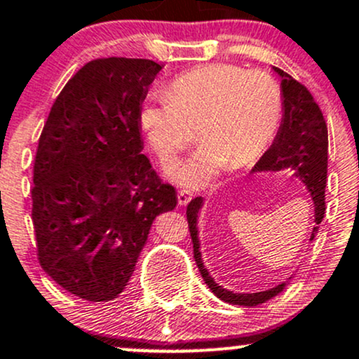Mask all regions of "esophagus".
<instances>
[{"instance_id":"obj_1","label":"esophagus","mask_w":359,"mask_h":359,"mask_svg":"<svg viewBox=\"0 0 359 359\" xmlns=\"http://www.w3.org/2000/svg\"><path fill=\"white\" fill-rule=\"evenodd\" d=\"M191 198H193V195L188 191V189H180V191H178V203L181 206L188 205L189 201H191Z\"/></svg>"}]
</instances>
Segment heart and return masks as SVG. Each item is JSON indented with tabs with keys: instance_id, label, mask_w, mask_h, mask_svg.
I'll list each match as a JSON object with an SVG mask.
<instances>
[{
	"instance_id": "heart-1",
	"label": "heart",
	"mask_w": 359,
	"mask_h": 359,
	"mask_svg": "<svg viewBox=\"0 0 359 359\" xmlns=\"http://www.w3.org/2000/svg\"><path fill=\"white\" fill-rule=\"evenodd\" d=\"M282 112L284 97L271 74L212 63L176 77L168 94L151 95L141 122L163 161L183 151L193 128H200V147L166 168L175 183L196 189L230 163L238 168L262 154L279 130Z\"/></svg>"
}]
</instances>
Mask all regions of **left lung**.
<instances>
[{"label": "left lung", "mask_w": 359, "mask_h": 359, "mask_svg": "<svg viewBox=\"0 0 359 359\" xmlns=\"http://www.w3.org/2000/svg\"><path fill=\"white\" fill-rule=\"evenodd\" d=\"M280 77V90L284 97V112L277 130V136L262 158L252 168V172H290L292 178L301 181V184L307 189L314 203V226L311 231L309 242H313L318 233L319 223L323 222L326 203H324V188L327 178V126L324 121L321 109L316 104L311 92L294 80L284 70L272 67ZM205 200L201 196L189 201L187 208L189 233L193 240V254L201 277L206 282L212 292L222 301L237 306H259L267 302L269 299L279 296L287 287V280L276 287L260 290V292L243 294L235 292L231 289H225L213 279L212 273L205 267L201 259L200 247V229H198V218Z\"/></svg>", "instance_id": "8db88e82"}]
</instances>
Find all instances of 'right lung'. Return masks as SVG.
<instances>
[{"mask_svg":"<svg viewBox=\"0 0 359 359\" xmlns=\"http://www.w3.org/2000/svg\"><path fill=\"white\" fill-rule=\"evenodd\" d=\"M163 67L88 62L63 87L38 141L32 189L41 267L92 302L126 289L158 215L178 203L142 153L141 111Z\"/></svg>","mask_w":359,"mask_h":359,"instance_id":"obj_1","label":"right lung"}]
</instances>
